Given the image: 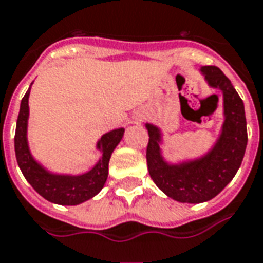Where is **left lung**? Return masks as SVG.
<instances>
[{
    "label": "left lung",
    "mask_w": 263,
    "mask_h": 263,
    "mask_svg": "<svg viewBox=\"0 0 263 263\" xmlns=\"http://www.w3.org/2000/svg\"><path fill=\"white\" fill-rule=\"evenodd\" d=\"M201 73L212 88L223 93L225 114L219 139L205 156L175 165L165 163L160 150L161 132L156 125L146 124L150 178L158 189L179 203H204L219 194L236 175L247 147V121L241 98L219 67L204 66Z\"/></svg>",
    "instance_id": "obj_1"
}]
</instances>
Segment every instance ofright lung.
<instances>
[{
	"mask_svg": "<svg viewBox=\"0 0 263 263\" xmlns=\"http://www.w3.org/2000/svg\"><path fill=\"white\" fill-rule=\"evenodd\" d=\"M29 91L22 99L15 132V153L17 165L33 189L51 203L60 205H77L99 193L109 175V160L116 146L123 139L124 128L107 132L98 142L102 152L100 158L91 171L83 175H56L48 172L35 161L27 145V120H29Z\"/></svg>",
	"mask_w": 263,
	"mask_h": 263,
	"instance_id": "add662e5",
	"label": "right lung"
}]
</instances>
